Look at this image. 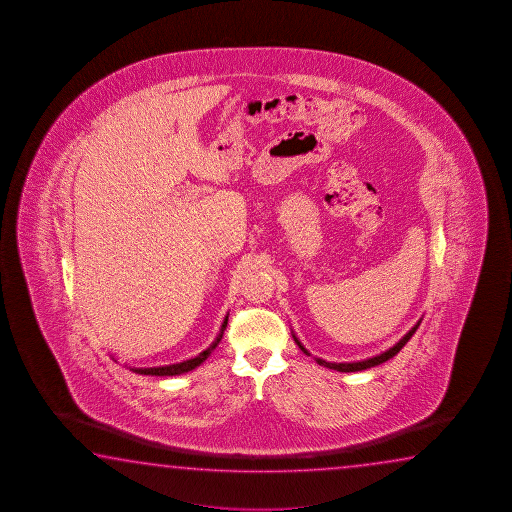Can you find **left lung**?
I'll list each match as a JSON object with an SVG mask.
<instances>
[{
	"label": "left lung",
	"mask_w": 512,
	"mask_h": 512,
	"mask_svg": "<svg viewBox=\"0 0 512 512\" xmlns=\"http://www.w3.org/2000/svg\"><path fill=\"white\" fill-rule=\"evenodd\" d=\"M419 324H421V319L414 324V328L408 331L405 337L401 338L399 342H396L394 346L389 347L387 351L380 353V355L371 356V358H365V360H358V362H340V364H338V362H326V360H322V358H315V362L319 365H324V367H328V369H333V371H338V373H355V371H364V369H369V367H374V365L383 364V362L390 360L392 356L398 355L399 351L403 349V346H405L408 340L412 338V335L416 333L417 328H419ZM292 337H294L295 344L301 347V351L306 353V355H310V351L301 344V340L295 337L294 331H292Z\"/></svg>",
	"instance_id": "left-lung-1"
}]
</instances>
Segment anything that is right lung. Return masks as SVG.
<instances>
[{
    "label": "right lung",
    "mask_w": 512,
    "mask_h": 512,
    "mask_svg": "<svg viewBox=\"0 0 512 512\" xmlns=\"http://www.w3.org/2000/svg\"><path fill=\"white\" fill-rule=\"evenodd\" d=\"M227 317H229V313H227L226 319H224L222 326H220L217 338L211 342V346H209L208 349H204V351L195 356V358L184 360V362H179V364L161 365V367H129L130 371L136 374H147V376H177V374L190 373L193 369H197V367L215 351V347L220 344V340L224 337V331H226ZM114 362H116V360H114Z\"/></svg>",
    "instance_id": "obj_1"
}]
</instances>
